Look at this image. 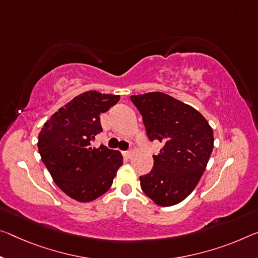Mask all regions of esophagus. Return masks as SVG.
I'll list each match as a JSON object with an SVG mask.
<instances>
[{
	"label": "esophagus",
	"mask_w": 258,
	"mask_h": 258,
	"mask_svg": "<svg viewBox=\"0 0 258 258\" xmlns=\"http://www.w3.org/2000/svg\"><path fill=\"white\" fill-rule=\"evenodd\" d=\"M122 155H124L126 158L132 157V153H131V151H124V153H122Z\"/></svg>",
	"instance_id": "1"
}]
</instances>
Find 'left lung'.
I'll return each instance as SVG.
<instances>
[{
	"instance_id": "8db88e82",
	"label": "left lung",
	"mask_w": 258,
	"mask_h": 258,
	"mask_svg": "<svg viewBox=\"0 0 258 258\" xmlns=\"http://www.w3.org/2000/svg\"><path fill=\"white\" fill-rule=\"evenodd\" d=\"M150 141L162 144L150 173L140 177L144 193L161 207L183 201L198 185L214 149V132L198 110L161 92L132 95Z\"/></svg>"
}]
</instances>
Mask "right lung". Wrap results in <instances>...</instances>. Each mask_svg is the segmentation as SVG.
<instances>
[{
    "label": "right lung",
    "instance_id": "right-lung-1",
    "mask_svg": "<svg viewBox=\"0 0 258 258\" xmlns=\"http://www.w3.org/2000/svg\"><path fill=\"white\" fill-rule=\"evenodd\" d=\"M119 95L88 91L68 102L44 122L38 148L52 180L78 202H91L107 193L122 164L120 151L91 142L102 127L100 113Z\"/></svg>",
    "mask_w": 258,
    "mask_h": 258
}]
</instances>
